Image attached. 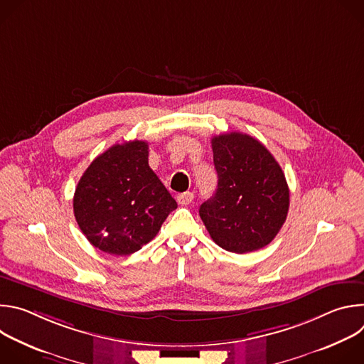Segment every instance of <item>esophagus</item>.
<instances>
[{
	"label": "esophagus",
	"mask_w": 364,
	"mask_h": 364,
	"mask_svg": "<svg viewBox=\"0 0 364 364\" xmlns=\"http://www.w3.org/2000/svg\"><path fill=\"white\" fill-rule=\"evenodd\" d=\"M193 198H194V194H193L191 191H186V193H181V194L177 196V201H178V204H181V205L190 204V203L193 201Z\"/></svg>",
	"instance_id": "obj_1"
}]
</instances>
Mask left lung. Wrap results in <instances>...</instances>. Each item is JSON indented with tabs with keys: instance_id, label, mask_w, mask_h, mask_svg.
Here are the masks:
<instances>
[{
	"instance_id": "obj_1",
	"label": "left lung",
	"mask_w": 364,
	"mask_h": 364,
	"mask_svg": "<svg viewBox=\"0 0 364 364\" xmlns=\"http://www.w3.org/2000/svg\"><path fill=\"white\" fill-rule=\"evenodd\" d=\"M218 188L200 218L225 250L247 253L271 243L287 220L289 188L264 144L240 132L212 138Z\"/></svg>"
}]
</instances>
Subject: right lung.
Returning <instances> with one entry per match:
<instances>
[{
	"instance_id": "obj_1",
	"label": "right lung",
	"mask_w": 364,
	"mask_h": 364,
	"mask_svg": "<svg viewBox=\"0 0 364 364\" xmlns=\"http://www.w3.org/2000/svg\"><path fill=\"white\" fill-rule=\"evenodd\" d=\"M177 203L148 166V142L117 144L80 177L73 212L99 250L127 256L155 237Z\"/></svg>"
}]
</instances>
